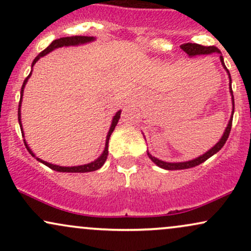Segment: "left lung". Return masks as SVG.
I'll return each mask as SVG.
<instances>
[{
	"mask_svg": "<svg viewBox=\"0 0 251 251\" xmlns=\"http://www.w3.org/2000/svg\"><path fill=\"white\" fill-rule=\"evenodd\" d=\"M180 48L185 51L186 54L190 56H195V55H201V54H211V53H221L220 50H218L217 47H215V46H201V45H198V43H184V45L180 46ZM221 62L222 65H223V67L226 68L227 74H229V77H230V92H231L232 94V88H231V76H230V73L229 71H227V68L226 67V65H224V60H223V56L221 55ZM232 106H234L235 108V102H234V96H232ZM234 108H232V114H234ZM231 126H232V117L231 119L229 120V124H227L226 128V132H224L223 137L221 138V140L218 142L216 145L212 148L211 150H209L206 153H204L203 155H201V157L196 158L194 160H189V162H183V163H166V162H163V160H159L157 159V158L153 157V155H151L148 152V155L150 159L152 160L154 164H157L159 168L162 169H165V170H184V169H190V168H194V166H197L201 164L203 162H205L206 159H209L211 155H214L215 153H217L220 150L223 148L224 144L227 140V138H229V134H230V131H231Z\"/></svg>",
	"mask_w": 251,
	"mask_h": 251,
	"instance_id": "left-lung-1",
	"label": "left lung"
}]
</instances>
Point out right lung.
<instances>
[{
    "label": "right lung",
    "instance_id": "1",
    "mask_svg": "<svg viewBox=\"0 0 251 251\" xmlns=\"http://www.w3.org/2000/svg\"><path fill=\"white\" fill-rule=\"evenodd\" d=\"M94 37L92 36H68V37H61V39H57V40H54L53 42L50 43V46H48L47 48H46L45 50H42L41 53L37 55L35 59H34L33 61V65L34 66L36 63L37 60L40 59V57L46 55V54H48L50 51H51L53 50H55V48H59V47H63V46H75V45H80V43H86V42H89V41H93ZM31 75V72L29 73V75L25 79L24 81V85H22V88H21V98H20V102H19V112H17V116H19V123H20V127H21V131H22V125H21V111H20V108H21V102H22V96H24V88L25 86V82L28 81V79H29V76ZM120 113H122V111L117 112L116 116H114L113 120H112V125H111V128H109L108 131V134H107V138H106V145H105V150H103L102 154L100 155L99 158H98L97 160H94L93 163H89V164H86V165H80V166H72V168H66V166H59V165H53V164H50L47 162H43V160L40 159V158H36L35 154L33 153V152L30 151V149L28 148L27 143L25 142V148H27L28 151H29V153L33 155V157H35L39 162H41L45 164V165H47L48 168H50L51 170H55V171H59V172H80V174H83V172H92V171H96V170L100 169L101 166L103 165V163L106 162V159H107V155H108V140H109V137H111L112 132L114 131V128H116L118 122H119L120 119Z\"/></svg>",
    "mask_w": 251,
    "mask_h": 251
}]
</instances>
